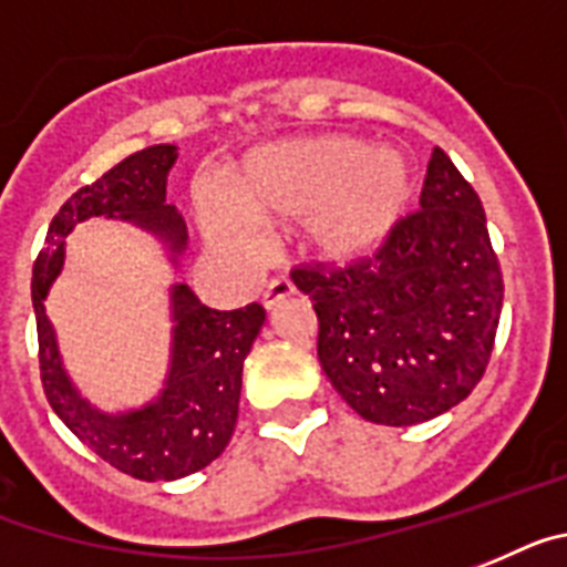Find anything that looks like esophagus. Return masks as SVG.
Masks as SVG:
<instances>
[{"label":"esophagus","instance_id":"34e87169","mask_svg":"<svg viewBox=\"0 0 567 567\" xmlns=\"http://www.w3.org/2000/svg\"><path fill=\"white\" fill-rule=\"evenodd\" d=\"M293 285L291 282H285V279H274V282L261 291V306L268 308V311H274L276 306H282L285 299H291L293 297Z\"/></svg>","mask_w":567,"mask_h":567}]
</instances>
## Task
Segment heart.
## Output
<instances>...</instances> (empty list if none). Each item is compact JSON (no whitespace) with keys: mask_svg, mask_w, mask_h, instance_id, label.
Instances as JSON below:
<instances>
[{"mask_svg":"<svg viewBox=\"0 0 567 567\" xmlns=\"http://www.w3.org/2000/svg\"><path fill=\"white\" fill-rule=\"evenodd\" d=\"M409 195L412 166L401 150L334 132L247 152L230 189L195 187L193 210L207 245L233 259H259V227L302 221V245L313 259L354 265L392 236Z\"/></svg>","mask_w":567,"mask_h":567,"instance_id":"obj_1","label":"heart"}]
</instances>
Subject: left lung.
<instances>
[{"label":"left lung","instance_id":"obj_1","mask_svg":"<svg viewBox=\"0 0 567 567\" xmlns=\"http://www.w3.org/2000/svg\"><path fill=\"white\" fill-rule=\"evenodd\" d=\"M320 320L326 378L357 415L412 426L458 406L482 380L502 317L487 218L444 150H432L421 210L374 259L293 270Z\"/></svg>","mask_w":567,"mask_h":567}]
</instances>
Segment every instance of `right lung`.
<instances>
[{
	"label": "right lung",
	"instance_id": "1",
	"mask_svg": "<svg viewBox=\"0 0 567 567\" xmlns=\"http://www.w3.org/2000/svg\"><path fill=\"white\" fill-rule=\"evenodd\" d=\"M175 161L178 146H150L78 189L51 221L31 279L40 372L51 409L89 450L141 482H175L225 453L239 417L241 365L265 326V308L254 302L239 311H216L202 306L187 285L173 282L166 288L173 328L164 383L141 406L109 412L89 401L65 372L45 299L65 268L69 233L89 218L126 221L150 233L169 268L178 270L187 254V225L166 204V178Z\"/></svg>",
	"mask_w": 567,
	"mask_h": 567
}]
</instances>
